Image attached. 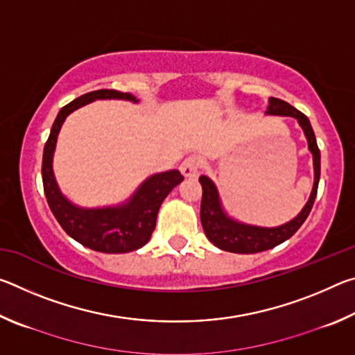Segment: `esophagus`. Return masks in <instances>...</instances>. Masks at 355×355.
Segmentation results:
<instances>
[{
    "label": "esophagus",
    "instance_id": "obj_1",
    "mask_svg": "<svg viewBox=\"0 0 355 355\" xmlns=\"http://www.w3.org/2000/svg\"><path fill=\"white\" fill-rule=\"evenodd\" d=\"M202 166V158L199 155H191L186 158L182 166H180V171H182V173L184 177L188 178H192V177H197L199 175V169Z\"/></svg>",
    "mask_w": 355,
    "mask_h": 355
}]
</instances>
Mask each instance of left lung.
<instances>
[{
    "instance_id": "left-lung-1",
    "label": "left lung",
    "mask_w": 355,
    "mask_h": 355,
    "mask_svg": "<svg viewBox=\"0 0 355 355\" xmlns=\"http://www.w3.org/2000/svg\"><path fill=\"white\" fill-rule=\"evenodd\" d=\"M266 114L272 116H291L297 119L300 127H302L305 136L309 141V148L313 155V166H315V183L311 189L310 199L307 205L304 207L302 211L297 214V218L288 222L285 225L275 228H263V227H252L227 218L225 213L222 211L218 189L213 184L211 180L202 175L199 182L202 184V203H200V220L203 232L207 238L211 241L216 248H219L225 252H233V254H257L268 249H272L275 245L282 244L286 239H290L296 233L300 225L304 224L305 219L313 208L316 199L318 183H320L321 175V155L318 148L316 137L311 128L309 117L293 107L290 103L280 98H269V106Z\"/></svg>"
}]
</instances>
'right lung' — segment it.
<instances>
[{"label":"right lung","mask_w":355,"mask_h":355,"mask_svg":"<svg viewBox=\"0 0 355 355\" xmlns=\"http://www.w3.org/2000/svg\"><path fill=\"white\" fill-rule=\"evenodd\" d=\"M100 98H123L136 101L128 92H119L114 89H100L70 101L59 111L53 123L50 136L45 142L44 159H42V182H44L45 197L51 213L61 224L67 235L86 248L105 252V254H125L142 248L156 225V216L167 194L183 182L178 171H169L147 178L131 197L128 203L117 208L84 209L71 205L59 191L55 175H53V152L56 139L65 117L83 105Z\"/></svg>","instance_id":"obj_1"}]
</instances>
